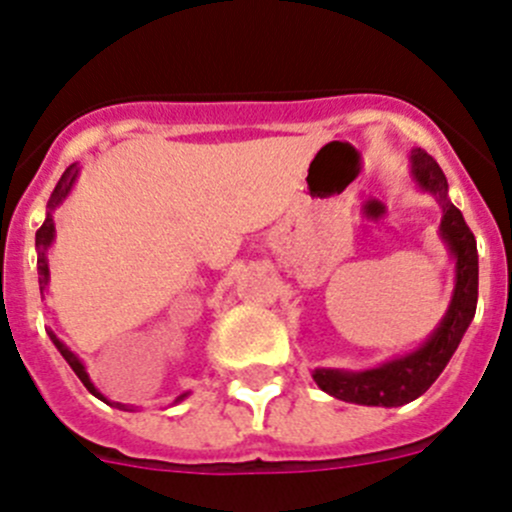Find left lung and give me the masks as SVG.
Masks as SVG:
<instances>
[{"instance_id":"1","label":"left lung","mask_w":512,"mask_h":512,"mask_svg":"<svg viewBox=\"0 0 512 512\" xmlns=\"http://www.w3.org/2000/svg\"><path fill=\"white\" fill-rule=\"evenodd\" d=\"M412 171L424 191H432L444 208L441 235L456 255V289L441 326L419 351L397 358L380 368L363 373H341V370H316L314 380L328 395L355 405L400 407L417 400L432 387L441 370L459 348L461 336L469 328L478 301V250L476 238L466 225L464 215L449 201L446 176L432 154L424 149L412 152Z\"/></svg>"}]
</instances>
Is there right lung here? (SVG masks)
I'll list each match as a JSON object with an SVG mask.
<instances>
[{
    "label": "right lung",
    "instance_id": "add662e5",
    "mask_svg": "<svg viewBox=\"0 0 512 512\" xmlns=\"http://www.w3.org/2000/svg\"><path fill=\"white\" fill-rule=\"evenodd\" d=\"M75 174H78V169H75V164H71L68 166L66 171H63V176H61V181H58L56 184V188H53V193H51V198H48V208H56L58 203L63 201V198L68 196V191H71V186H73V181H75ZM51 240H53V218H51V213L46 215V220H43V225L39 230H36V247H39V260H36V265H39V284H41V289L46 287V282H48V265H46V247L51 245ZM48 336H51V341H53V346L58 348V351H61V355L63 358L68 360V365H71L73 368V373L78 375L80 378V383H83L85 387H88L90 392H93L95 397H100V400H105V397L100 395L98 390H95L93 387V383H90V378H88V373H85V368H83V363H80L78 358H75V355L68 351L66 346H63L61 341H58L56 336H53L51 331H48ZM115 407H120V410H127L125 405H120V402H115Z\"/></svg>",
    "mask_w": 512,
    "mask_h": 512
}]
</instances>
